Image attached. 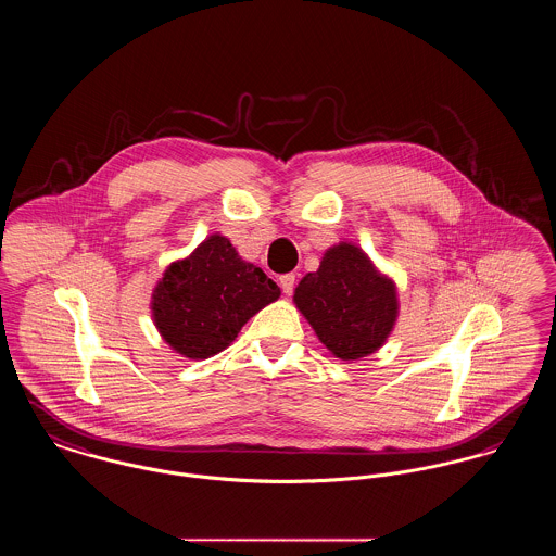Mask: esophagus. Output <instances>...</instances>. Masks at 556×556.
<instances>
[{"instance_id":"obj_1","label":"esophagus","mask_w":556,"mask_h":556,"mask_svg":"<svg viewBox=\"0 0 556 556\" xmlns=\"http://www.w3.org/2000/svg\"><path fill=\"white\" fill-rule=\"evenodd\" d=\"M278 282H280L282 293L291 295V293H293V289H295V274H282V276L278 278Z\"/></svg>"}]
</instances>
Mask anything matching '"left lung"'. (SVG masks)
<instances>
[{"mask_svg": "<svg viewBox=\"0 0 556 556\" xmlns=\"http://www.w3.org/2000/svg\"><path fill=\"white\" fill-rule=\"evenodd\" d=\"M293 302L325 349L349 363L380 351L400 316L393 278L353 242L329 247Z\"/></svg>", "mask_w": 556, "mask_h": 556, "instance_id": "left-lung-1", "label": "left lung"}]
</instances>
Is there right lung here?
Listing matches in <instances>:
<instances>
[{
  "instance_id": "add662e5",
  "label": "right lung",
  "mask_w": 556,
  "mask_h": 556,
  "mask_svg": "<svg viewBox=\"0 0 556 556\" xmlns=\"http://www.w3.org/2000/svg\"><path fill=\"white\" fill-rule=\"evenodd\" d=\"M280 298L278 285L212 233L167 265L152 289V323L163 342L200 361L225 351L258 309Z\"/></svg>"
}]
</instances>
